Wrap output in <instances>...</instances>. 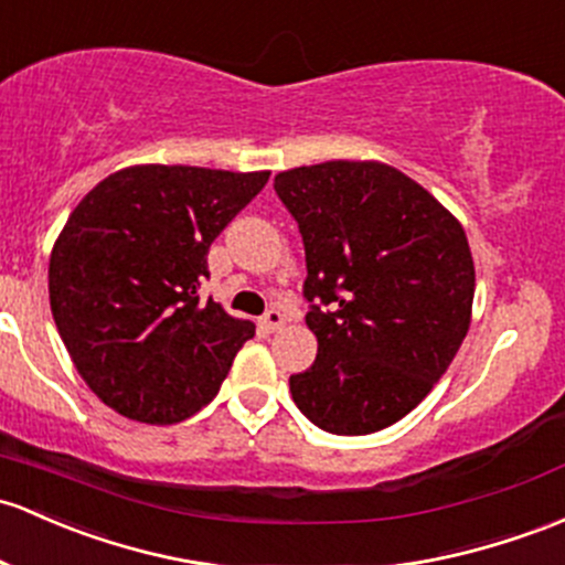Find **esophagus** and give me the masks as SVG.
Here are the masks:
<instances>
[{
	"label": "esophagus",
	"mask_w": 565,
	"mask_h": 565,
	"mask_svg": "<svg viewBox=\"0 0 565 565\" xmlns=\"http://www.w3.org/2000/svg\"><path fill=\"white\" fill-rule=\"evenodd\" d=\"M260 326H264L266 331H280L282 326H285V318H282L280 309H269V312H266L264 318H260Z\"/></svg>",
	"instance_id": "1"
}]
</instances>
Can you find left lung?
I'll use <instances>...</instances> for the list:
<instances>
[{
  "label": "left lung",
  "mask_w": 565,
  "mask_h": 565,
  "mask_svg": "<svg viewBox=\"0 0 565 565\" xmlns=\"http://www.w3.org/2000/svg\"><path fill=\"white\" fill-rule=\"evenodd\" d=\"M275 191L305 239L307 326L318 337L290 396L329 434L393 426L428 396L469 331L475 258L463 226L382 161L296 167L277 174Z\"/></svg>",
  "instance_id": "obj_1"
}]
</instances>
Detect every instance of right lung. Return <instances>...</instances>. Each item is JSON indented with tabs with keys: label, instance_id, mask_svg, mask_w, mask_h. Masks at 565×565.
Returning a JSON list of instances; mask_svg holds the SVG:
<instances>
[{
	"label": "right lung",
	"instance_id": "1",
	"mask_svg": "<svg viewBox=\"0 0 565 565\" xmlns=\"http://www.w3.org/2000/svg\"><path fill=\"white\" fill-rule=\"evenodd\" d=\"M269 172L137 163L90 188L47 266L51 312L86 385L118 415L172 426L221 391L256 333L199 301L212 239Z\"/></svg>",
	"mask_w": 565,
	"mask_h": 565
}]
</instances>
